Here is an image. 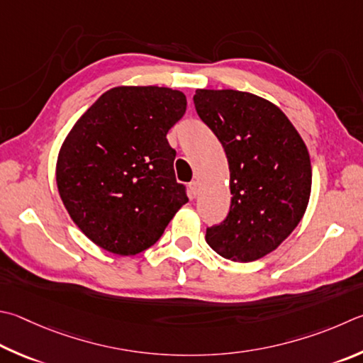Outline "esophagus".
I'll return each mask as SVG.
<instances>
[{"instance_id":"34e87169","label":"esophagus","mask_w":363,"mask_h":363,"mask_svg":"<svg viewBox=\"0 0 363 363\" xmlns=\"http://www.w3.org/2000/svg\"><path fill=\"white\" fill-rule=\"evenodd\" d=\"M189 189H190V192H192V195H196V194H199V182L192 181L189 184Z\"/></svg>"}]
</instances>
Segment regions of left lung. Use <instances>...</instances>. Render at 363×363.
I'll return each mask as SVG.
<instances>
[{"label":"left lung","instance_id":"8db88e82","mask_svg":"<svg viewBox=\"0 0 363 363\" xmlns=\"http://www.w3.org/2000/svg\"><path fill=\"white\" fill-rule=\"evenodd\" d=\"M194 103L222 143L230 168L228 216L206 230V242L223 259H262L294 232L306 211L313 181L306 144L265 98L199 89Z\"/></svg>","mask_w":363,"mask_h":363}]
</instances>
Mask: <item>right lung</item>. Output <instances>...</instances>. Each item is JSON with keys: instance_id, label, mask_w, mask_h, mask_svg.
Listing matches in <instances>:
<instances>
[{"instance_id": "1", "label": "right lung", "mask_w": 363, "mask_h": 363, "mask_svg": "<svg viewBox=\"0 0 363 363\" xmlns=\"http://www.w3.org/2000/svg\"><path fill=\"white\" fill-rule=\"evenodd\" d=\"M186 108L179 90L122 85L104 91L71 128L58 152L57 187L72 222L96 246L140 254L189 201L167 140Z\"/></svg>"}]
</instances>
